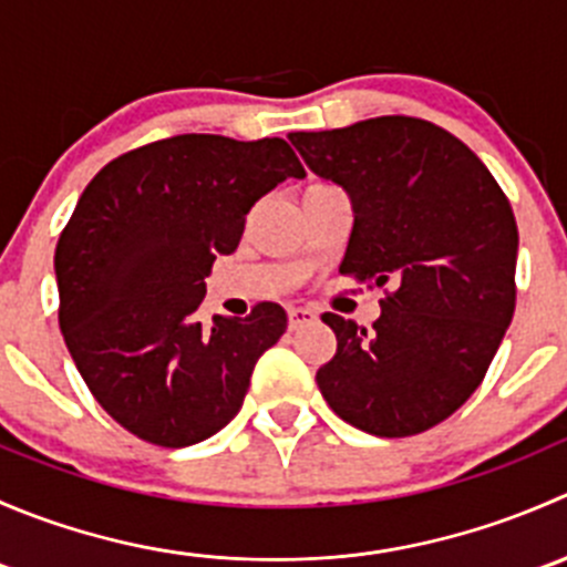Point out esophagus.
Masks as SVG:
<instances>
[{"mask_svg":"<svg viewBox=\"0 0 567 567\" xmlns=\"http://www.w3.org/2000/svg\"><path fill=\"white\" fill-rule=\"evenodd\" d=\"M316 310H310V307H290L288 310V326L290 329H301V326L312 323L316 320Z\"/></svg>","mask_w":567,"mask_h":567,"instance_id":"esophagus-1","label":"esophagus"}]
</instances>
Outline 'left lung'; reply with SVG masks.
I'll use <instances>...</instances> for the list:
<instances>
[{
	"label": "left lung",
	"instance_id": "1",
	"mask_svg": "<svg viewBox=\"0 0 567 567\" xmlns=\"http://www.w3.org/2000/svg\"><path fill=\"white\" fill-rule=\"evenodd\" d=\"M288 140L351 197L340 274L392 285L370 331L323 316L337 353L318 370L320 394L373 436L439 425L485 379L516 310L518 227L505 192L458 136L420 117L386 114Z\"/></svg>",
	"mask_w": 567,
	"mask_h": 567
}]
</instances>
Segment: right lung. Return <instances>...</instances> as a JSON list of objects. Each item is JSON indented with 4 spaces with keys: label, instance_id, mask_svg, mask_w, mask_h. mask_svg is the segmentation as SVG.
Instances as JSON below:
<instances>
[{
    "label": "right lung",
    "instance_id": "add662e5",
    "mask_svg": "<svg viewBox=\"0 0 567 567\" xmlns=\"http://www.w3.org/2000/svg\"><path fill=\"white\" fill-rule=\"evenodd\" d=\"M285 177L305 167L279 136L181 134L117 156L79 197L54 251L60 329L93 398L142 442L221 431L288 329L274 301L197 318L216 255L238 249L249 208Z\"/></svg>",
    "mask_w": 567,
    "mask_h": 567
}]
</instances>
